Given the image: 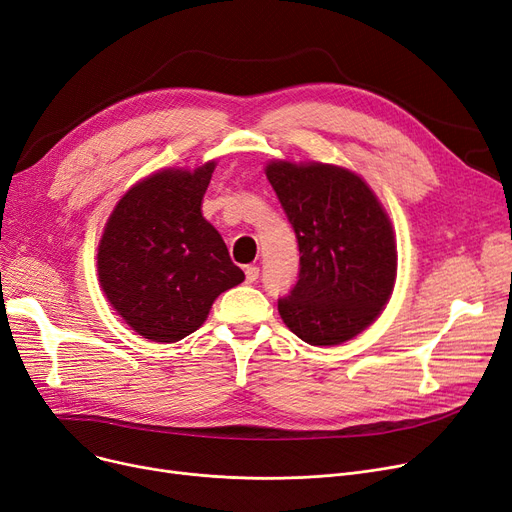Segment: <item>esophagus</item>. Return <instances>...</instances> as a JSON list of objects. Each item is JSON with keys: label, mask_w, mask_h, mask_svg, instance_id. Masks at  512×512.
Returning a JSON list of instances; mask_svg holds the SVG:
<instances>
[{"label": "esophagus", "mask_w": 512, "mask_h": 512, "mask_svg": "<svg viewBox=\"0 0 512 512\" xmlns=\"http://www.w3.org/2000/svg\"><path fill=\"white\" fill-rule=\"evenodd\" d=\"M259 278V268L257 266H246L244 270V280L246 285H253V282Z\"/></svg>", "instance_id": "1"}]
</instances>
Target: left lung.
<instances>
[{"label":"left lung","mask_w":512,"mask_h":512,"mask_svg":"<svg viewBox=\"0 0 512 512\" xmlns=\"http://www.w3.org/2000/svg\"><path fill=\"white\" fill-rule=\"evenodd\" d=\"M266 175L301 255L297 282L278 299L280 318L310 346L348 342L394 289L396 240L384 206L342 166L272 162Z\"/></svg>","instance_id":"obj_1"}]
</instances>
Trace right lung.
Here are the masks:
<instances>
[{"mask_svg": "<svg viewBox=\"0 0 512 512\" xmlns=\"http://www.w3.org/2000/svg\"><path fill=\"white\" fill-rule=\"evenodd\" d=\"M215 162L168 168L132 185L113 208L99 242L105 297L130 329L173 344L194 333L213 301L244 280L202 198Z\"/></svg>", "mask_w": 512, "mask_h": 512, "instance_id": "1", "label": "right lung"}]
</instances>
